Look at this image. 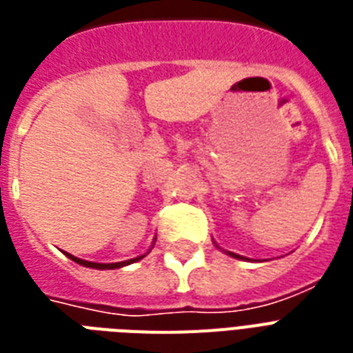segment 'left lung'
Masks as SVG:
<instances>
[{
	"instance_id": "obj_1",
	"label": "left lung",
	"mask_w": 353,
	"mask_h": 353,
	"mask_svg": "<svg viewBox=\"0 0 353 353\" xmlns=\"http://www.w3.org/2000/svg\"><path fill=\"white\" fill-rule=\"evenodd\" d=\"M226 254H228V256H232V258H237V259H247V258H243V256H237V254H234V252H228V250H226Z\"/></svg>"
}]
</instances>
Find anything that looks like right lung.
<instances>
[{"mask_svg": "<svg viewBox=\"0 0 353 353\" xmlns=\"http://www.w3.org/2000/svg\"><path fill=\"white\" fill-rule=\"evenodd\" d=\"M65 256L72 259V261H75V263L83 265V267H92V269H101V270H106V269H119V267H125V265H130L134 263V261H139V259L143 258V256H138V258L134 259H128V261H121V263H94V261H86V259H81V258H75V256H72V254L65 252Z\"/></svg>", "mask_w": 353, "mask_h": 353, "instance_id": "add662e5", "label": "right lung"}]
</instances>
